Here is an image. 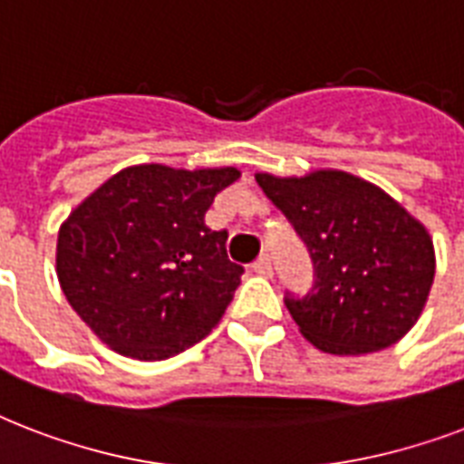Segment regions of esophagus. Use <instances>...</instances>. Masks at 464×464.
<instances>
[{
  "mask_svg": "<svg viewBox=\"0 0 464 464\" xmlns=\"http://www.w3.org/2000/svg\"><path fill=\"white\" fill-rule=\"evenodd\" d=\"M253 272L260 276H272V257H269L267 253L260 255V257L253 262Z\"/></svg>",
  "mask_w": 464,
  "mask_h": 464,
  "instance_id": "obj_1",
  "label": "esophagus"
}]
</instances>
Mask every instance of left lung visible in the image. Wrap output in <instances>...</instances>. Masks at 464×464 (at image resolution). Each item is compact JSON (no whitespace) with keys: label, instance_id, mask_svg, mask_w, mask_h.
Masks as SVG:
<instances>
[{"label":"left lung","instance_id":"left-lung-1","mask_svg":"<svg viewBox=\"0 0 464 464\" xmlns=\"http://www.w3.org/2000/svg\"><path fill=\"white\" fill-rule=\"evenodd\" d=\"M255 180L315 265L313 291L286 296L301 334L337 356L400 342L421 315L436 275L426 226L385 189L334 168L301 178L255 173Z\"/></svg>","mask_w":464,"mask_h":464}]
</instances>
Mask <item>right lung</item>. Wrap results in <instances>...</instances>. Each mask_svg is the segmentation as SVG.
Returning a JSON list of instances; mask_svg holds the SVG:
<instances>
[{"label": "right lung", "mask_w": 464, "mask_h": 464, "mask_svg": "<svg viewBox=\"0 0 464 464\" xmlns=\"http://www.w3.org/2000/svg\"><path fill=\"white\" fill-rule=\"evenodd\" d=\"M233 166L141 163L91 192L60 226L57 279L76 315L112 352L163 361L218 324L243 267L226 231L204 224Z\"/></svg>", "instance_id": "obj_1"}]
</instances>
